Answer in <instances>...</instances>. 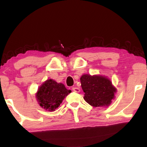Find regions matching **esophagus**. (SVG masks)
<instances>
[{
    "mask_svg": "<svg viewBox=\"0 0 147 147\" xmlns=\"http://www.w3.org/2000/svg\"><path fill=\"white\" fill-rule=\"evenodd\" d=\"M73 91L76 92V93H79L80 91V89L78 88H76V87H74V88H73Z\"/></svg>",
    "mask_w": 147,
    "mask_h": 147,
    "instance_id": "34e87169",
    "label": "esophagus"
}]
</instances>
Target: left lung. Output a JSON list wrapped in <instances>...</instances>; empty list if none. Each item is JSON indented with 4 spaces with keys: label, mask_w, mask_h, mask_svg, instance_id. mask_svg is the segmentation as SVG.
<instances>
[{
    "label": "left lung",
    "mask_w": 147,
    "mask_h": 147,
    "mask_svg": "<svg viewBox=\"0 0 147 147\" xmlns=\"http://www.w3.org/2000/svg\"><path fill=\"white\" fill-rule=\"evenodd\" d=\"M84 98L93 107L109 106L115 98L117 89L106 77L84 74L80 78Z\"/></svg>",
    "instance_id": "left-lung-1"
}]
</instances>
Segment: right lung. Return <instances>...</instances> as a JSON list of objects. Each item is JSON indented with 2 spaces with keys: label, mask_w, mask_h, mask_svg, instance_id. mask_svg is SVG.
Returning <instances> with one entry per match:
<instances>
[{
  "label": "right lung",
  "mask_w": 147,
  "mask_h": 147,
  "mask_svg": "<svg viewBox=\"0 0 147 147\" xmlns=\"http://www.w3.org/2000/svg\"><path fill=\"white\" fill-rule=\"evenodd\" d=\"M71 92L63 84L49 79L39 87L36 93V98L41 108L53 111L58 108L65 97Z\"/></svg>",
  "instance_id": "1"
}]
</instances>
